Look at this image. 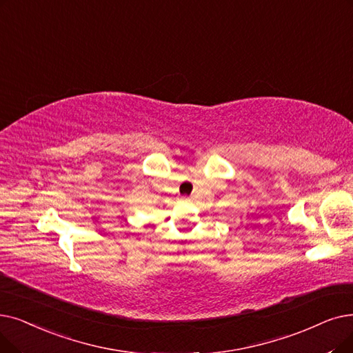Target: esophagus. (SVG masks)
Returning <instances> with one entry per match:
<instances>
[{
    "label": "esophagus",
    "instance_id": "34e87169",
    "mask_svg": "<svg viewBox=\"0 0 353 353\" xmlns=\"http://www.w3.org/2000/svg\"><path fill=\"white\" fill-rule=\"evenodd\" d=\"M183 201H188V199H183Z\"/></svg>",
    "mask_w": 353,
    "mask_h": 353
}]
</instances>
